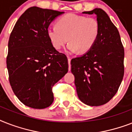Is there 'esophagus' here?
Here are the masks:
<instances>
[{"instance_id": "obj_1", "label": "esophagus", "mask_w": 132, "mask_h": 132, "mask_svg": "<svg viewBox=\"0 0 132 132\" xmlns=\"http://www.w3.org/2000/svg\"><path fill=\"white\" fill-rule=\"evenodd\" d=\"M68 70H70V59L69 57L68 58Z\"/></svg>"}]
</instances>
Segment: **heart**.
<instances>
[{"mask_svg":"<svg viewBox=\"0 0 132 132\" xmlns=\"http://www.w3.org/2000/svg\"><path fill=\"white\" fill-rule=\"evenodd\" d=\"M98 33L96 20L73 13L64 15L58 20L57 26L47 29L48 37L56 49H60L68 40V53H86L95 44Z\"/></svg>","mask_w":132,"mask_h":132,"instance_id":"obj_1","label":"heart"}]
</instances>
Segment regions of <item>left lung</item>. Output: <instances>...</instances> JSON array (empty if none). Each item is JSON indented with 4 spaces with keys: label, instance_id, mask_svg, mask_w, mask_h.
Returning <instances> with one entry per match:
<instances>
[{
    "label": "left lung",
    "instance_id": "obj_1",
    "mask_svg": "<svg viewBox=\"0 0 132 132\" xmlns=\"http://www.w3.org/2000/svg\"><path fill=\"white\" fill-rule=\"evenodd\" d=\"M95 14L99 33L95 44L83 55L71 60V72L79 98L90 106L105 104L118 91L124 75V48L119 32L103 9Z\"/></svg>",
    "mask_w": 132,
    "mask_h": 132
}]
</instances>
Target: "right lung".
<instances>
[{
	"mask_svg": "<svg viewBox=\"0 0 132 132\" xmlns=\"http://www.w3.org/2000/svg\"><path fill=\"white\" fill-rule=\"evenodd\" d=\"M64 12L32 7L16 22L8 42L9 83L24 105L34 109L50 106L52 87L68 72V59L53 47L48 26Z\"/></svg>",
	"mask_w": 132,
	"mask_h": 132,
	"instance_id": "add662e5",
	"label": "right lung"
}]
</instances>
